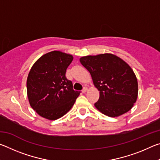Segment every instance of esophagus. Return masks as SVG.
I'll return each instance as SVG.
<instances>
[{"instance_id":"obj_1","label":"esophagus","mask_w":160,"mask_h":160,"mask_svg":"<svg viewBox=\"0 0 160 160\" xmlns=\"http://www.w3.org/2000/svg\"><path fill=\"white\" fill-rule=\"evenodd\" d=\"M87 91H88V88H86V87H85V88H84L82 89V93H85V92H86Z\"/></svg>"}]
</instances>
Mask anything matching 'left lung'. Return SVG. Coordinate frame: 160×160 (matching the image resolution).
Returning a JSON list of instances; mask_svg holds the SVG:
<instances>
[{"label":"left lung","instance_id":"obj_1","mask_svg":"<svg viewBox=\"0 0 160 160\" xmlns=\"http://www.w3.org/2000/svg\"><path fill=\"white\" fill-rule=\"evenodd\" d=\"M80 63L90 72L99 98L94 106L100 112L116 117L128 112L138 97V81L125 61L112 53L87 56Z\"/></svg>","mask_w":160,"mask_h":160}]
</instances>
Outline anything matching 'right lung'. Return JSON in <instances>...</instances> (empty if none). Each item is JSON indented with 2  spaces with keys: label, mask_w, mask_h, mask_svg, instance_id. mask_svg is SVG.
<instances>
[{
  "label": "right lung",
  "mask_w": 160,
  "mask_h": 160,
  "mask_svg": "<svg viewBox=\"0 0 160 160\" xmlns=\"http://www.w3.org/2000/svg\"><path fill=\"white\" fill-rule=\"evenodd\" d=\"M72 56L58 51L43 55L29 72L27 90L32 109L48 120H56L69 112L80 92L66 77Z\"/></svg>",
  "instance_id": "obj_1"
}]
</instances>
